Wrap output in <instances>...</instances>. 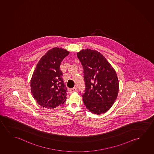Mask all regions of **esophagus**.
<instances>
[{"mask_svg":"<svg viewBox=\"0 0 154 154\" xmlns=\"http://www.w3.org/2000/svg\"><path fill=\"white\" fill-rule=\"evenodd\" d=\"M76 91H77L76 88H72L70 90V93H74V92H76Z\"/></svg>","mask_w":154,"mask_h":154,"instance_id":"obj_1","label":"esophagus"}]
</instances>
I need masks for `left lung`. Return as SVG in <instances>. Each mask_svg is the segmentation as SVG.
Masks as SVG:
<instances>
[{
	"label": "left lung",
	"instance_id": "1",
	"mask_svg": "<svg viewBox=\"0 0 154 154\" xmlns=\"http://www.w3.org/2000/svg\"><path fill=\"white\" fill-rule=\"evenodd\" d=\"M82 65L85 92L84 104L91 112L100 115L107 112L117 97L119 81L112 66L102 54L91 49L77 53Z\"/></svg>",
	"mask_w": 154,
	"mask_h": 154
}]
</instances>
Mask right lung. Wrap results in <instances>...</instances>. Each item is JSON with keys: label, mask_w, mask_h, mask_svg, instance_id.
Here are the masks:
<instances>
[{"label": "right lung", "mask_w": 154, "mask_h": 154, "mask_svg": "<svg viewBox=\"0 0 154 154\" xmlns=\"http://www.w3.org/2000/svg\"><path fill=\"white\" fill-rule=\"evenodd\" d=\"M69 54L66 49L54 48L37 64L30 80V89L34 98L43 107L53 109L66 101L67 88L60 66Z\"/></svg>", "instance_id": "add662e5"}]
</instances>
